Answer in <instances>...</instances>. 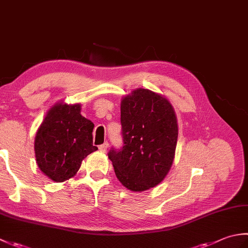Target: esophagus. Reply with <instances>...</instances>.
<instances>
[{
  "instance_id": "obj_1",
  "label": "esophagus",
  "mask_w": 248,
  "mask_h": 248,
  "mask_svg": "<svg viewBox=\"0 0 248 248\" xmlns=\"http://www.w3.org/2000/svg\"><path fill=\"white\" fill-rule=\"evenodd\" d=\"M108 143H104L103 145H100L99 146V151L100 152H103V154H104V152L108 151Z\"/></svg>"
}]
</instances>
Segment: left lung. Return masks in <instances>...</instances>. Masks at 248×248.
Wrapping results in <instances>:
<instances>
[{"label":"left lung","mask_w":248,"mask_h":248,"mask_svg":"<svg viewBox=\"0 0 248 248\" xmlns=\"http://www.w3.org/2000/svg\"><path fill=\"white\" fill-rule=\"evenodd\" d=\"M124 146L108 152L118 180L132 192L161 183L175 159L178 120L170 100L138 88L121 99Z\"/></svg>","instance_id":"obj_1"}]
</instances>
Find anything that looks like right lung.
<instances>
[{
  "instance_id": "obj_1",
  "label": "right lung",
  "mask_w": 248,
  "mask_h": 248,
  "mask_svg": "<svg viewBox=\"0 0 248 248\" xmlns=\"http://www.w3.org/2000/svg\"><path fill=\"white\" fill-rule=\"evenodd\" d=\"M94 124L81 115V103L56 102L46 112L35 136L39 170L54 182L75 177L82 161L98 150L93 145Z\"/></svg>"
}]
</instances>
